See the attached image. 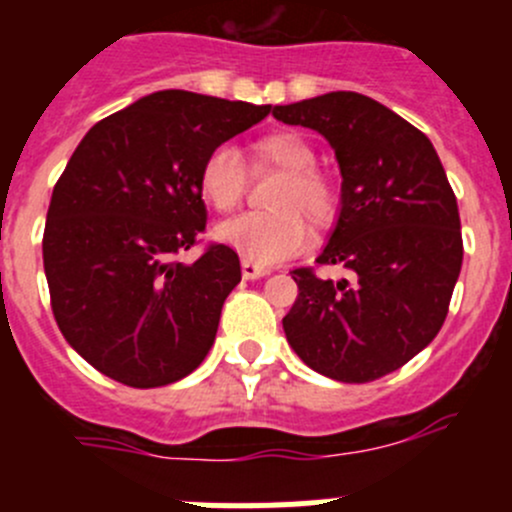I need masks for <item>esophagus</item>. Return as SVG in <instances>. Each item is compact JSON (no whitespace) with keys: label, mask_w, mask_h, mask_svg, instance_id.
<instances>
[{"label":"esophagus","mask_w":512,"mask_h":512,"mask_svg":"<svg viewBox=\"0 0 512 512\" xmlns=\"http://www.w3.org/2000/svg\"><path fill=\"white\" fill-rule=\"evenodd\" d=\"M270 267L265 265H257V262H250V260H242V277L245 280H260V277L270 275Z\"/></svg>","instance_id":"34e87169"}]
</instances>
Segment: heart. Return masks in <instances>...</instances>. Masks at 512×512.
<instances>
[{
  "label": "heart",
  "mask_w": 512,
  "mask_h": 512,
  "mask_svg": "<svg viewBox=\"0 0 512 512\" xmlns=\"http://www.w3.org/2000/svg\"><path fill=\"white\" fill-rule=\"evenodd\" d=\"M257 168H275L285 180L275 188L267 213H245L215 230L218 240L240 252L245 260L272 265L294 255L314 227L334 223L339 198L334 185L317 168L312 143L294 131H277L252 148ZM205 203L218 213H232L247 193V168L237 148L218 146L208 153L198 175Z\"/></svg>",
  "instance_id": "1"
}]
</instances>
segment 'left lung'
<instances>
[{
    "mask_svg": "<svg viewBox=\"0 0 512 512\" xmlns=\"http://www.w3.org/2000/svg\"><path fill=\"white\" fill-rule=\"evenodd\" d=\"M272 116L334 148L342 210L317 262L354 277L292 270L299 294L282 319L289 347L329 379H381L433 342L461 275V218L446 170L418 128L354 91L275 106Z\"/></svg>",
    "mask_w": 512,
    "mask_h": 512,
    "instance_id": "1",
    "label": "left lung"
}]
</instances>
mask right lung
Masks as SVG:
<instances>
[{
  "label": "right lung",
  "instance_id": "right-lung-1",
  "mask_svg": "<svg viewBox=\"0 0 512 512\" xmlns=\"http://www.w3.org/2000/svg\"><path fill=\"white\" fill-rule=\"evenodd\" d=\"M270 108L158 91L98 121L66 163L46 213L44 272L61 334L101 374L156 389L203 364L240 260L220 242L190 265L175 255L205 230V156Z\"/></svg>",
  "mask_w": 512,
  "mask_h": 512
}]
</instances>
